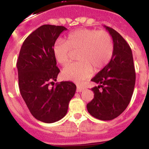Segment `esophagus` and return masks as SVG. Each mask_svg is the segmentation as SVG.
<instances>
[{
    "label": "esophagus",
    "instance_id": "obj_1",
    "mask_svg": "<svg viewBox=\"0 0 149 149\" xmlns=\"http://www.w3.org/2000/svg\"><path fill=\"white\" fill-rule=\"evenodd\" d=\"M84 90V88H82V87L80 86H77V88H76V92H80L82 91H83Z\"/></svg>",
    "mask_w": 149,
    "mask_h": 149
}]
</instances>
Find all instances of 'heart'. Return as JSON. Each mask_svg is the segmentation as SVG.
Listing matches in <instances>:
<instances>
[{
	"mask_svg": "<svg viewBox=\"0 0 149 149\" xmlns=\"http://www.w3.org/2000/svg\"><path fill=\"white\" fill-rule=\"evenodd\" d=\"M114 45L111 36L106 31L83 29L71 32L66 41L58 40L53 47V54L58 63L66 64L72 51H78V61L66 65L62 70L65 78L81 82L107 65L111 59Z\"/></svg>",
	"mask_w": 149,
	"mask_h": 149,
	"instance_id": "obj_1",
	"label": "heart"
}]
</instances>
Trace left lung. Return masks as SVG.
Here are the masks:
<instances>
[{"mask_svg": "<svg viewBox=\"0 0 149 149\" xmlns=\"http://www.w3.org/2000/svg\"><path fill=\"white\" fill-rule=\"evenodd\" d=\"M111 36L114 49L110 62L91 80L94 99L87 104L88 112L102 120H111L127 107L134 91L135 69L131 48L122 36L104 26Z\"/></svg>", "mask_w": 149, "mask_h": 149, "instance_id": "1", "label": "left lung"}]
</instances>
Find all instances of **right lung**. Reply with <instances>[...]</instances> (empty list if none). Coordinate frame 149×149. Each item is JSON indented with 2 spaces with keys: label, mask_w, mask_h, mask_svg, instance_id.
I'll list each match as a JSON object with an SVG mask.
<instances>
[{
  "label": "right lung",
  "mask_w": 149,
  "mask_h": 149,
  "mask_svg": "<svg viewBox=\"0 0 149 149\" xmlns=\"http://www.w3.org/2000/svg\"><path fill=\"white\" fill-rule=\"evenodd\" d=\"M66 29L50 24L38 28L25 39L17 61L22 98L32 116L46 123L57 122L66 116L76 90L71 81H61L54 86L60 71L53 47L60 33Z\"/></svg>",
  "instance_id": "obj_1"
}]
</instances>
